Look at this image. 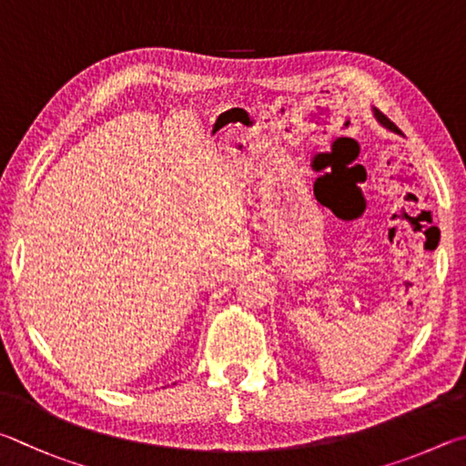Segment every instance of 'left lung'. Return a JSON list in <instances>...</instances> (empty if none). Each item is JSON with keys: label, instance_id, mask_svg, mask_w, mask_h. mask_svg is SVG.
Segmentation results:
<instances>
[{"label": "left lung", "instance_id": "left-lung-1", "mask_svg": "<svg viewBox=\"0 0 466 466\" xmlns=\"http://www.w3.org/2000/svg\"><path fill=\"white\" fill-rule=\"evenodd\" d=\"M372 112H374V118H377V120L380 122V125H382V127H387L389 130H393V133H399V130H397V127H395V125H393V122H390V120H389V118L385 116V114H382V112H379L377 108H374Z\"/></svg>", "mask_w": 466, "mask_h": 466}]
</instances>
